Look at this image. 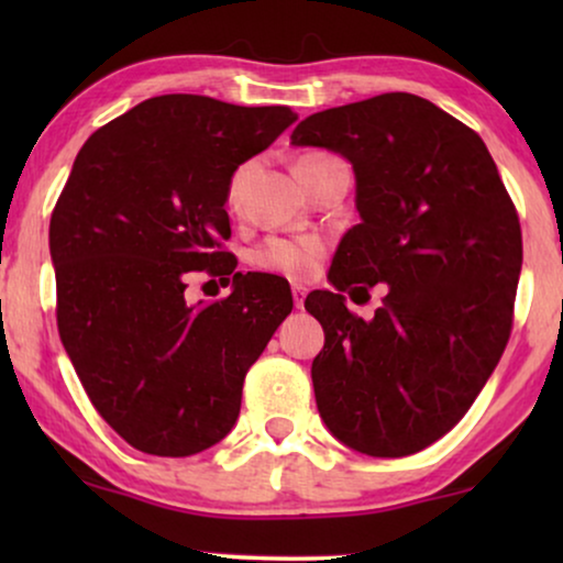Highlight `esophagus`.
<instances>
[{
    "instance_id": "1",
    "label": "esophagus",
    "mask_w": 563,
    "mask_h": 563,
    "mask_svg": "<svg viewBox=\"0 0 563 563\" xmlns=\"http://www.w3.org/2000/svg\"><path fill=\"white\" fill-rule=\"evenodd\" d=\"M305 295H307V289L299 287V284H295V287H291V299H295L297 310H302V307H305Z\"/></svg>"
}]
</instances>
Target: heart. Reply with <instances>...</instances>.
<instances>
[{
	"label": "heart",
	"instance_id": "obj_1",
	"mask_svg": "<svg viewBox=\"0 0 563 563\" xmlns=\"http://www.w3.org/2000/svg\"><path fill=\"white\" fill-rule=\"evenodd\" d=\"M314 158V156H307ZM245 172L249 166H241L230 176L228 184V202L235 205L238 195H241ZM322 253H325V243L314 235H299V238H266L264 243L256 245L253 251V264L264 272L284 274L289 279H310L318 272Z\"/></svg>",
	"mask_w": 563,
	"mask_h": 563
}]
</instances>
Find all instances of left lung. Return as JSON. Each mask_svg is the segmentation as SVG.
Instances as JSON below:
<instances>
[{"instance_id":"left-lung-1","label":"left lung","mask_w":563,"mask_h":563,"mask_svg":"<svg viewBox=\"0 0 563 563\" xmlns=\"http://www.w3.org/2000/svg\"><path fill=\"white\" fill-rule=\"evenodd\" d=\"M291 143L351 161L361 214L330 266L335 291L305 299L325 330L320 418L353 451L410 456L464 418L510 341L518 210L482 137L407 91L314 112ZM379 280L375 318L353 316L340 291Z\"/></svg>"}]
</instances>
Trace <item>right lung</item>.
I'll return each mask as SVG.
<instances>
[{
    "mask_svg": "<svg viewBox=\"0 0 563 563\" xmlns=\"http://www.w3.org/2000/svg\"><path fill=\"white\" fill-rule=\"evenodd\" d=\"M297 114L164 95L81 145L51 214L56 320L91 405L153 456H195L241 412L243 379L291 312L282 276L241 274L225 212L230 176ZM195 271L234 276L225 300L189 306Z\"/></svg>",
    "mask_w": 563,
    "mask_h": 563,
    "instance_id": "1",
    "label": "right lung"
}]
</instances>
